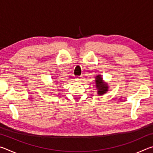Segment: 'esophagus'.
I'll return each instance as SVG.
<instances>
[{
    "label": "esophagus",
    "instance_id": "1",
    "mask_svg": "<svg viewBox=\"0 0 153 153\" xmlns=\"http://www.w3.org/2000/svg\"><path fill=\"white\" fill-rule=\"evenodd\" d=\"M76 79V81H77V82H80L82 80V76H79V77H77V78Z\"/></svg>",
    "mask_w": 153,
    "mask_h": 153
}]
</instances>
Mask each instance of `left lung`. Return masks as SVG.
<instances>
[{
	"label": "left lung",
	"mask_w": 153,
	"mask_h": 153,
	"mask_svg": "<svg viewBox=\"0 0 153 153\" xmlns=\"http://www.w3.org/2000/svg\"><path fill=\"white\" fill-rule=\"evenodd\" d=\"M95 83L98 95L102 96L108 91V84L103 80L101 75L98 74L95 77Z\"/></svg>",
	"instance_id": "left-lung-1"
}]
</instances>
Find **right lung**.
Wrapping results in <instances>:
<instances>
[{
	"instance_id": "obj_1",
	"label": "right lung",
	"mask_w": 153,
	"mask_h": 153,
	"mask_svg": "<svg viewBox=\"0 0 153 153\" xmlns=\"http://www.w3.org/2000/svg\"><path fill=\"white\" fill-rule=\"evenodd\" d=\"M56 82V83H58V82H56V81H55V82Z\"/></svg>"
}]
</instances>
